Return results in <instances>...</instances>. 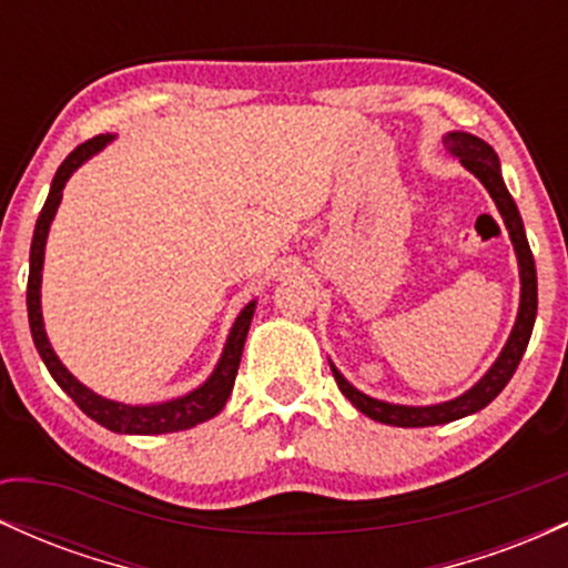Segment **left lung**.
I'll use <instances>...</instances> for the list:
<instances>
[{
  "instance_id": "obj_1",
  "label": "left lung",
  "mask_w": 568,
  "mask_h": 568,
  "mask_svg": "<svg viewBox=\"0 0 568 568\" xmlns=\"http://www.w3.org/2000/svg\"><path fill=\"white\" fill-rule=\"evenodd\" d=\"M443 146L446 152L462 162V168H467L480 184L486 186V192L491 194L494 205H497L501 221H505L507 234H510V243L518 258V277H520V302H518V315H515L513 331L507 336L505 347H501L499 357L491 363V368L473 384L467 393L452 397V400L433 403V406H400V403H387L379 397H371L366 393L344 379V374L331 363L334 371V379L342 389V395L355 406L361 414H366L368 419L382 422V425L393 427H435V425H448V422L462 419V416L478 414L480 408H486L488 403L497 397L501 389L507 387V382L513 379L515 368H518L520 357H524L526 347H529V338L534 331V321H537V266H534V256L529 240H526L524 219H520L518 205L507 192L505 179H501V165L497 152L484 139L478 135L465 133V130H452V133L443 135Z\"/></svg>"
}]
</instances>
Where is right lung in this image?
Segmentation results:
<instances>
[{
  "label": "right lung",
  "instance_id": "right-lung-1",
  "mask_svg": "<svg viewBox=\"0 0 568 568\" xmlns=\"http://www.w3.org/2000/svg\"><path fill=\"white\" fill-rule=\"evenodd\" d=\"M114 135H95V139L80 143L67 160L61 162V168L55 171L53 184H50V194L44 200L42 213H39L37 226H34V240H31V256H29V288H26V310H29V325H31V338H34V347L39 357L48 366L50 376L58 382V387L67 393L71 400L80 406L90 419L98 422L101 427L112 429L120 435H162V433H179V429H189L202 422L213 419L221 408L230 400L234 376H237L240 357H243L245 336L251 328L253 312H256V298L247 302L240 315L234 317L230 336H226L224 349L216 368L211 371L205 382L200 387H194L192 393L171 397V400L162 403H146V406H130V403L112 400V397H103L93 393L90 387L77 379L71 371L63 366L61 357L55 355L53 344H50L48 331H44V317H42V266H44V245H48L50 224H53L58 205L63 200V186L74 175L77 168H82L90 158H95L101 149H106V143H112Z\"/></svg>",
  "mask_w": 568,
  "mask_h": 568
}]
</instances>
